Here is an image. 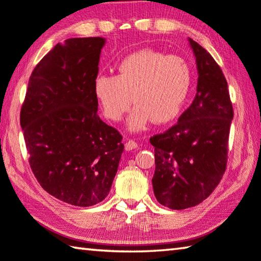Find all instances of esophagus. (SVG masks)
Wrapping results in <instances>:
<instances>
[{"label":"esophagus","instance_id":"1","mask_svg":"<svg viewBox=\"0 0 261 261\" xmlns=\"http://www.w3.org/2000/svg\"><path fill=\"white\" fill-rule=\"evenodd\" d=\"M137 147H138V144L136 143L134 139H129L125 143V150L126 151H132V150H135V148H137Z\"/></svg>","mask_w":261,"mask_h":261}]
</instances>
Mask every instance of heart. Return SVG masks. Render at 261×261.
<instances>
[{"label":"heart","instance_id":"1","mask_svg":"<svg viewBox=\"0 0 261 261\" xmlns=\"http://www.w3.org/2000/svg\"><path fill=\"white\" fill-rule=\"evenodd\" d=\"M116 69V76L98 74L93 82L95 97L110 121H121L132 102L137 103L129 118L134 131L145 129L152 121L169 123L182 113L192 86V69L181 57L140 49L123 58Z\"/></svg>","mask_w":261,"mask_h":261}]
</instances>
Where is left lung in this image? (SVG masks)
<instances>
[{
    "mask_svg": "<svg viewBox=\"0 0 261 261\" xmlns=\"http://www.w3.org/2000/svg\"><path fill=\"white\" fill-rule=\"evenodd\" d=\"M189 44L196 58V96L175 125L150 138L155 156L153 192L160 204L173 210L200 204L220 184L233 118L221 67L200 44L190 38Z\"/></svg>",
    "mask_w": 261,
    "mask_h": 261,
    "instance_id": "8db88e82",
    "label": "left lung"
}]
</instances>
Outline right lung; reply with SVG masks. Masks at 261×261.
Returning a JSON list of instances; mask_svg holds the SVG:
<instances>
[{
	"mask_svg": "<svg viewBox=\"0 0 261 261\" xmlns=\"http://www.w3.org/2000/svg\"><path fill=\"white\" fill-rule=\"evenodd\" d=\"M105 38L57 44L32 72L20 109L29 163L58 200L90 206L108 196L124 145L97 115L93 82Z\"/></svg>",
	"mask_w": 261,
	"mask_h": 261,
	"instance_id": "obj_1",
	"label": "right lung"
}]
</instances>
